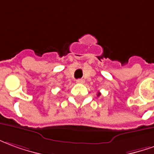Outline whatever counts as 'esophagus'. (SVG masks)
Wrapping results in <instances>:
<instances>
[{
    "instance_id": "obj_1",
    "label": "esophagus",
    "mask_w": 154,
    "mask_h": 154,
    "mask_svg": "<svg viewBox=\"0 0 154 154\" xmlns=\"http://www.w3.org/2000/svg\"><path fill=\"white\" fill-rule=\"evenodd\" d=\"M76 83H78V84H84V83H85V80L83 79H79L76 80Z\"/></svg>"
}]
</instances>
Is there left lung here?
Returning a JSON list of instances; mask_svg holds the SVG:
<instances>
[{"label":"left lung","instance_id":"8db88e82","mask_svg":"<svg viewBox=\"0 0 154 154\" xmlns=\"http://www.w3.org/2000/svg\"><path fill=\"white\" fill-rule=\"evenodd\" d=\"M100 93H99V94H98V95H100Z\"/></svg>","mask_w":154,"mask_h":154}]
</instances>
